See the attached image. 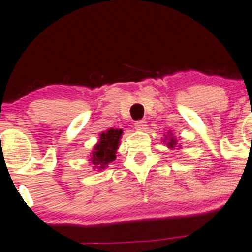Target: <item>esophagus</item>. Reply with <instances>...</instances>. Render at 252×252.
<instances>
[{"label": "esophagus", "instance_id": "obj_1", "mask_svg": "<svg viewBox=\"0 0 252 252\" xmlns=\"http://www.w3.org/2000/svg\"><path fill=\"white\" fill-rule=\"evenodd\" d=\"M134 126H135V129H136V130L144 131L145 129H146L147 124H146V122H145V121H137V122H135V123H134Z\"/></svg>", "mask_w": 252, "mask_h": 252}]
</instances>
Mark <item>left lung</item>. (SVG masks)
<instances>
[{
  "label": "left lung",
  "instance_id": "obj_1",
  "mask_svg": "<svg viewBox=\"0 0 252 252\" xmlns=\"http://www.w3.org/2000/svg\"><path fill=\"white\" fill-rule=\"evenodd\" d=\"M165 141H168V147H170V148H174L175 147V145H176V139H175V137L173 136V134L170 133V135H169V137L168 136H165Z\"/></svg>",
  "mask_w": 252,
  "mask_h": 252
}]
</instances>
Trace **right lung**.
Returning a JSON list of instances; mask_svg holds the SVG:
<instances>
[{
	"instance_id": "right-lung-1",
	"label": "right lung",
	"mask_w": 252,
	"mask_h": 252,
	"mask_svg": "<svg viewBox=\"0 0 252 252\" xmlns=\"http://www.w3.org/2000/svg\"><path fill=\"white\" fill-rule=\"evenodd\" d=\"M123 130L122 129H108L105 133L100 134V139L97 144L94 146V151L92 152L91 163L99 170L105 169L108 163L116 159V152L119 146Z\"/></svg>"
}]
</instances>
